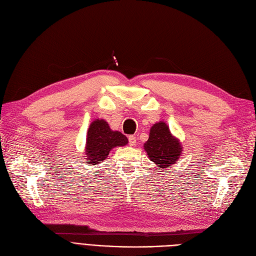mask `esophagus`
Returning a JSON list of instances; mask_svg holds the SVG:
<instances>
[{"label":"esophagus","mask_w":256,"mask_h":256,"mask_svg":"<svg viewBox=\"0 0 256 256\" xmlns=\"http://www.w3.org/2000/svg\"><path fill=\"white\" fill-rule=\"evenodd\" d=\"M128 140H129V145L130 146H134L136 142V138L134 136H128Z\"/></svg>","instance_id":"esophagus-1"}]
</instances>
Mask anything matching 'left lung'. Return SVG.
I'll return each instance as SVG.
<instances>
[{"label":"left lung","mask_w":256,"mask_h":256,"mask_svg":"<svg viewBox=\"0 0 256 256\" xmlns=\"http://www.w3.org/2000/svg\"><path fill=\"white\" fill-rule=\"evenodd\" d=\"M144 149L151 160L158 168L170 167L176 162L182 154L180 140L173 136L165 122H156L150 129L149 138L144 144Z\"/></svg>","instance_id":"1"}]
</instances>
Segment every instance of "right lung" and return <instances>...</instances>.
<instances>
[{"label": "right lung", "mask_w": 256, "mask_h": 256, "mask_svg": "<svg viewBox=\"0 0 256 256\" xmlns=\"http://www.w3.org/2000/svg\"><path fill=\"white\" fill-rule=\"evenodd\" d=\"M128 138L120 131L111 130L104 120H96L91 122L86 140L85 158L87 164L98 165L109 156L112 148L127 145Z\"/></svg>", "instance_id": "right-lung-1"}]
</instances>
